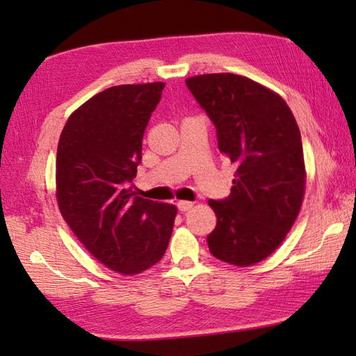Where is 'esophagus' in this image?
<instances>
[{"instance_id": "1", "label": "esophagus", "mask_w": 356, "mask_h": 356, "mask_svg": "<svg viewBox=\"0 0 356 356\" xmlns=\"http://www.w3.org/2000/svg\"><path fill=\"white\" fill-rule=\"evenodd\" d=\"M193 207V202L190 201H179L177 202V209L180 212H188V210Z\"/></svg>"}]
</instances>
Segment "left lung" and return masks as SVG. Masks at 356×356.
Listing matches in <instances>:
<instances>
[{"mask_svg":"<svg viewBox=\"0 0 356 356\" xmlns=\"http://www.w3.org/2000/svg\"><path fill=\"white\" fill-rule=\"evenodd\" d=\"M216 129L220 152L237 165L231 195L210 200L216 227L212 254L250 267L278 248L305 196V160L298 125L278 94L234 74L185 80Z\"/></svg>","mask_w":356,"mask_h":356,"instance_id":"left-lung-1","label":"left lung"}]
</instances>
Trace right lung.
I'll return each mask as SVG.
<instances>
[{"label":"right lung","instance_id":"right-lung-1","mask_svg":"<svg viewBox=\"0 0 356 356\" xmlns=\"http://www.w3.org/2000/svg\"><path fill=\"white\" fill-rule=\"evenodd\" d=\"M165 83L122 84L72 114L59 138L56 197L78 240L108 268L141 273L163 257L177 209L131 191L143 135Z\"/></svg>","mask_w":356,"mask_h":356}]
</instances>
